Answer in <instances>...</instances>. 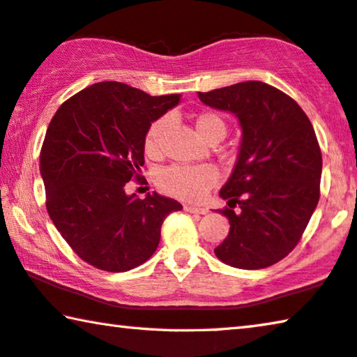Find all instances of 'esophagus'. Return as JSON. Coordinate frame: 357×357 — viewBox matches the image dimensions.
Wrapping results in <instances>:
<instances>
[{"label": "esophagus", "mask_w": 357, "mask_h": 357, "mask_svg": "<svg viewBox=\"0 0 357 357\" xmlns=\"http://www.w3.org/2000/svg\"><path fill=\"white\" fill-rule=\"evenodd\" d=\"M184 211L188 213H194V214H205L206 209L200 208V206H190V205H184Z\"/></svg>", "instance_id": "34e87169"}]
</instances>
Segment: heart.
<instances>
[{"label":"heart","mask_w":357,"mask_h":357,"mask_svg":"<svg viewBox=\"0 0 357 357\" xmlns=\"http://www.w3.org/2000/svg\"><path fill=\"white\" fill-rule=\"evenodd\" d=\"M169 126V116H162L151 123L144 135V152L155 157L160 152L163 135ZM195 128L206 143H219L227 135V122L213 109H203L195 116ZM216 181V174L208 167L172 165L157 174L158 189L181 200H200Z\"/></svg>","instance_id":"b5f03b06"}]
</instances>
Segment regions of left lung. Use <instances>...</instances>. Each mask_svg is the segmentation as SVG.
I'll use <instances>...</instances> for the list:
<instances>
[{
    "label": "left lung",
    "instance_id": "8db88e82",
    "mask_svg": "<svg viewBox=\"0 0 357 357\" xmlns=\"http://www.w3.org/2000/svg\"><path fill=\"white\" fill-rule=\"evenodd\" d=\"M199 98L234 112L243 130L238 160L219 192L230 231L214 254L236 268L270 267L297 246L318 205L322 155L313 126L296 100L260 81Z\"/></svg>",
    "mask_w": 357,
    "mask_h": 357
}]
</instances>
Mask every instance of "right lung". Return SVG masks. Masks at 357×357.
Returning <instances> with one entry per match:
<instances>
[{"mask_svg":"<svg viewBox=\"0 0 357 357\" xmlns=\"http://www.w3.org/2000/svg\"><path fill=\"white\" fill-rule=\"evenodd\" d=\"M179 93L151 97L106 81L68 98L49 123L39 167L46 208L56 230L84 262L119 273L155 252L160 229L181 203L152 192L127 195L144 165L151 122L176 106Z\"/></svg>","mask_w":357,"mask_h":357,"instance_id":"add662e5","label":"right lung"}]
</instances>
